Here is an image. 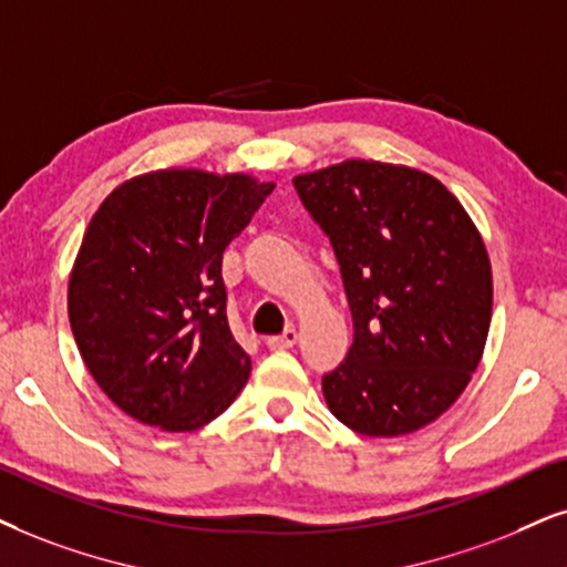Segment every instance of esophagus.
<instances>
[{
    "label": "esophagus",
    "mask_w": 567,
    "mask_h": 567,
    "mask_svg": "<svg viewBox=\"0 0 567 567\" xmlns=\"http://www.w3.org/2000/svg\"><path fill=\"white\" fill-rule=\"evenodd\" d=\"M296 340H298V332H296V329H285L282 334L269 337V340H267V348H269V350H288V348L296 346Z\"/></svg>",
    "instance_id": "esophagus-1"
}]
</instances>
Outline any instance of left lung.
Masks as SVG:
<instances>
[{
	"mask_svg": "<svg viewBox=\"0 0 567 567\" xmlns=\"http://www.w3.org/2000/svg\"><path fill=\"white\" fill-rule=\"evenodd\" d=\"M353 313L346 361L321 377L334 419L367 436L432 424L461 398L492 321V267L453 193L421 169L348 159L298 175Z\"/></svg>",
	"mask_w": 567,
	"mask_h": 567,
	"instance_id": "1",
	"label": "left lung"
}]
</instances>
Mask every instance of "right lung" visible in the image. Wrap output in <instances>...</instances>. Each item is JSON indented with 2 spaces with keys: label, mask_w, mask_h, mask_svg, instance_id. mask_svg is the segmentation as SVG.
<instances>
[{
  "label": "right lung",
  "mask_w": 567,
  "mask_h": 567,
  "mask_svg": "<svg viewBox=\"0 0 567 567\" xmlns=\"http://www.w3.org/2000/svg\"><path fill=\"white\" fill-rule=\"evenodd\" d=\"M271 190L248 175L159 169L114 188L91 217L70 327L96 384L141 424L193 432L246 386L221 254Z\"/></svg>",
  "instance_id": "add662e5"
}]
</instances>
